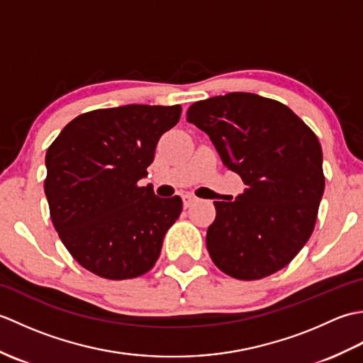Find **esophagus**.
<instances>
[{
    "mask_svg": "<svg viewBox=\"0 0 363 363\" xmlns=\"http://www.w3.org/2000/svg\"><path fill=\"white\" fill-rule=\"evenodd\" d=\"M182 201H184V207H186V209H187V207H190L191 204L196 203V198L191 196V195H184L182 196Z\"/></svg>",
    "mask_w": 363,
    "mask_h": 363,
    "instance_id": "esophagus-1",
    "label": "esophagus"
}]
</instances>
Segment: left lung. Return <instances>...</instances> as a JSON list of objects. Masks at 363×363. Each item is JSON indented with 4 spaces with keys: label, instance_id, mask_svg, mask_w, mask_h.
<instances>
[{
    "label": "left lung",
    "instance_id": "left-lung-1",
    "mask_svg": "<svg viewBox=\"0 0 363 363\" xmlns=\"http://www.w3.org/2000/svg\"><path fill=\"white\" fill-rule=\"evenodd\" d=\"M187 121L211 137L246 189L213 201L206 243L223 273L254 281L279 272L309 240L325 191L317 135L287 106L233 91L191 104Z\"/></svg>",
    "mask_w": 363,
    "mask_h": 363
}]
</instances>
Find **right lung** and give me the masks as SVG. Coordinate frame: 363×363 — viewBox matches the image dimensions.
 I'll return each mask as SVG.
<instances>
[{"instance_id": "right-lung-1", "label": "right lung", "mask_w": 363, "mask_h": 363, "mask_svg": "<svg viewBox=\"0 0 363 363\" xmlns=\"http://www.w3.org/2000/svg\"><path fill=\"white\" fill-rule=\"evenodd\" d=\"M181 112L179 104L91 111L68 123L46 151L52 225L74 260L94 274L133 279L159 259L182 199L159 198L138 181Z\"/></svg>"}]
</instances>
